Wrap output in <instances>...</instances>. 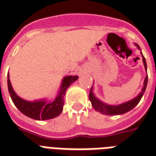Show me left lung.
I'll return each mask as SVG.
<instances>
[{
    "instance_id": "obj_1",
    "label": "left lung",
    "mask_w": 156,
    "mask_h": 156,
    "mask_svg": "<svg viewBox=\"0 0 156 156\" xmlns=\"http://www.w3.org/2000/svg\"><path fill=\"white\" fill-rule=\"evenodd\" d=\"M135 44L137 46L138 49H140V46L137 44ZM140 53H141V55L143 56V62H144V64L145 70L147 71L146 60H145L144 56L142 54V52H140ZM147 84V75L145 77L142 91H141V92L139 94L138 96H136V98L132 99V100H129L127 102L123 103V104H119V105H108V104H104L101 100L96 98L95 95L93 94V92H92V87H93V85H92L89 92V100L91 101V103H92V105L94 108V109L97 111V112H99L108 115H121V114H124V113L127 112H129L132 109H133L139 104V102H140L141 98H142L143 95L144 93L145 90H146Z\"/></svg>"
}]
</instances>
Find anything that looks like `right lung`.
I'll return each instance as SVG.
<instances>
[{
    "instance_id": "right-lung-1",
    "label": "right lung",
    "mask_w": 156,
    "mask_h": 156,
    "mask_svg": "<svg viewBox=\"0 0 156 156\" xmlns=\"http://www.w3.org/2000/svg\"><path fill=\"white\" fill-rule=\"evenodd\" d=\"M77 79H78L77 76H68L64 77L58 96L52 102L49 103L47 102L45 100H36L31 102L19 97L12 87L9 73H8V88L12 102L20 112L32 119L37 120H45V119L55 118L61 113L64 104V96L67 88Z\"/></svg>"
}]
</instances>
